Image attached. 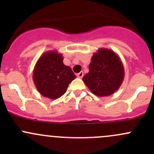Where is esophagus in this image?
<instances>
[{
  "mask_svg": "<svg viewBox=\"0 0 154 154\" xmlns=\"http://www.w3.org/2000/svg\"><path fill=\"white\" fill-rule=\"evenodd\" d=\"M77 77H79V78H82V77H83V71H80V73H78V74H77Z\"/></svg>",
  "mask_w": 154,
  "mask_h": 154,
  "instance_id": "34e87169",
  "label": "esophagus"
}]
</instances>
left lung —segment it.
Returning a JSON list of instances; mask_svg holds the SVG:
<instances>
[{"mask_svg":"<svg viewBox=\"0 0 154 154\" xmlns=\"http://www.w3.org/2000/svg\"><path fill=\"white\" fill-rule=\"evenodd\" d=\"M91 60L89 71L83 77V81L95 95H111L120 88L125 77L120 57L112 50L100 48Z\"/></svg>","mask_w":154,"mask_h":154,"instance_id":"obj_1","label":"left lung"}]
</instances>
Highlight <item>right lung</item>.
<instances>
[{
  "mask_svg": "<svg viewBox=\"0 0 154 154\" xmlns=\"http://www.w3.org/2000/svg\"><path fill=\"white\" fill-rule=\"evenodd\" d=\"M75 78L71 68L63 63V54L57 51L43 54L32 73V79L38 92L52 100L63 96L67 91L68 84Z\"/></svg>",
  "mask_w": 154,
  "mask_h": 154,
  "instance_id": "add662e5",
  "label": "right lung"
}]
</instances>
